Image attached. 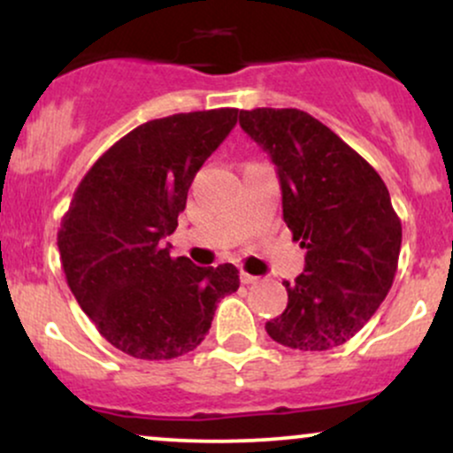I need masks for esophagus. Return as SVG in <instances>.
<instances>
[{
	"instance_id": "34e87169",
	"label": "esophagus",
	"mask_w": 453,
	"mask_h": 453,
	"mask_svg": "<svg viewBox=\"0 0 453 453\" xmlns=\"http://www.w3.org/2000/svg\"><path fill=\"white\" fill-rule=\"evenodd\" d=\"M241 280L244 285H256V283H259V277H253V274H249V273H241Z\"/></svg>"
}]
</instances>
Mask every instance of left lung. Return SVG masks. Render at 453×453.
I'll list each match as a JSON object with an SVG mask.
<instances>
[{
  "label": "left lung",
  "mask_w": 453,
  "mask_h": 453,
  "mask_svg": "<svg viewBox=\"0 0 453 453\" xmlns=\"http://www.w3.org/2000/svg\"><path fill=\"white\" fill-rule=\"evenodd\" d=\"M241 127L277 165L283 219L306 249L304 273L283 280L288 306L273 341L326 351L362 330L398 268L403 226L377 170L298 108L241 111Z\"/></svg>",
  "instance_id": "left-lung-1"
}]
</instances>
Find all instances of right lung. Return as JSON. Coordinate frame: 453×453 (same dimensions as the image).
Returning a JSON list of instances; mask_svg holds the SVG:
<instances>
[{"label":"right lung","mask_w":453,"mask_h":453,"mask_svg":"<svg viewBox=\"0 0 453 453\" xmlns=\"http://www.w3.org/2000/svg\"><path fill=\"white\" fill-rule=\"evenodd\" d=\"M236 108L153 119L114 142L76 187L57 232L67 285L111 345L140 360L194 351L217 303L241 285L232 264L170 256L197 170L236 126Z\"/></svg>","instance_id":"right-lung-1"}]
</instances>
